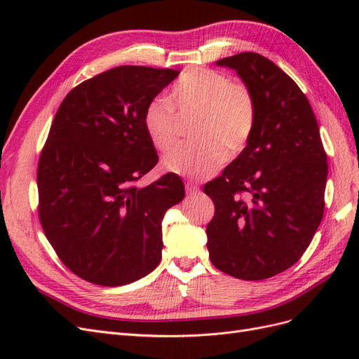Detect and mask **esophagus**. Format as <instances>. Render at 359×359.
<instances>
[{"label":"esophagus","mask_w":359,"mask_h":359,"mask_svg":"<svg viewBox=\"0 0 359 359\" xmlns=\"http://www.w3.org/2000/svg\"><path fill=\"white\" fill-rule=\"evenodd\" d=\"M186 191H187V194H190V196H191V194H196L199 191V187L193 182H186Z\"/></svg>","instance_id":"esophagus-1"}]
</instances>
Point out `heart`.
Here are the masks:
<instances>
[{
    "label": "heart",
    "instance_id": "heart-1",
    "mask_svg": "<svg viewBox=\"0 0 359 359\" xmlns=\"http://www.w3.org/2000/svg\"><path fill=\"white\" fill-rule=\"evenodd\" d=\"M181 115H198L194 136L201 142L180 144L163 157V168L182 177L203 180L219 170L229 156L245 149L257 124L253 91L219 70L194 67L172 86L169 100H151L144 114L145 132L158 151L177 142Z\"/></svg>",
    "mask_w": 359,
    "mask_h": 359
}]
</instances>
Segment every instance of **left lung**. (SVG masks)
I'll list each match as a JSON object with an SVG mask.
<instances>
[{
	"label": "left lung",
	"mask_w": 359,
	"mask_h": 359,
	"mask_svg": "<svg viewBox=\"0 0 359 359\" xmlns=\"http://www.w3.org/2000/svg\"><path fill=\"white\" fill-rule=\"evenodd\" d=\"M217 64L253 91L257 124L243 153L203 186L215 206L206 247L217 269L264 280L297 264L318 231L327 153L306 94L273 61L241 52Z\"/></svg>",
	"instance_id": "8db88e82"
}]
</instances>
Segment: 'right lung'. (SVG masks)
<instances>
[{
	"instance_id": "obj_1",
	"label": "right lung",
	"mask_w": 359,
	"mask_h": 359,
	"mask_svg": "<svg viewBox=\"0 0 359 359\" xmlns=\"http://www.w3.org/2000/svg\"><path fill=\"white\" fill-rule=\"evenodd\" d=\"M180 74L119 66L66 95L37 166L39 219L61 262L100 286H123L161 260V222L184 199V182L166 173L140 189L158 156L144 114Z\"/></svg>"
}]
</instances>
